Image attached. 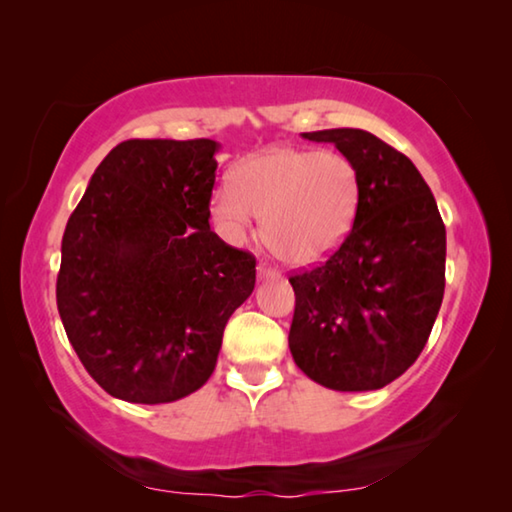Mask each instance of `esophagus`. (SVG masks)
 <instances>
[{"label":"esophagus","instance_id":"1","mask_svg":"<svg viewBox=\"0 0 512 512\" xmlns=\"http://www.w3.org/2000/svg\"><path fill=\"white\" fill-rule=\"evenodd\" d=\"M257 276H259V280H276V278H280V273L276 269H271L269 264H259Z\"/></svg>","mask_w":512,"mask_h":512}]
</instances>
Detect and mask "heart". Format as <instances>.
<instances>
[{"instance_id": "b5f03b06", "label": "heart", "mask_w": 512, "mask_h": 512, "mask_svg": "<svg viewBox=\"0 0 512 512\" xmlns=\"http://www.w3.org/2000/svg\"><path fill=\"white\" fill-rule=\"evenodd\" d=\"M361 204L356 165L338 151L269 147L236 167L234 186L216 190L211 216L227 241L246 243L255 216L264 241L294 266L322 262L345 241Z\"/></svg>"}]
</instances>
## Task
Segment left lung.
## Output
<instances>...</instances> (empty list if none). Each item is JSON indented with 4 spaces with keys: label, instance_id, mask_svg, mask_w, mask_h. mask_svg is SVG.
<instances>
[{
    "label": "left lung",
    "instance_id": "8db88e82",
    "mask_svg": "<svg viewBox=\"0 0 512 512\" xmlns=\"http://www.w3.org/2000/svg\"><path fill=\"white\" fill-rule=\"evenodd\" d=\"M356 165L361 204L352 232L317 269L289 278L296 294L289 352L333 391H377L398 379L439 315L446 227L411 160L361 128L303 133Z\"/></svg>",
    "mask_w": 512,
    "mask_h": 512
}]
</instances>
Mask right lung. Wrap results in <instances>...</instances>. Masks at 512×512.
<instances>
[{
    "mask_svg": "<svg viewBox=\"0 0 512 512\" xmlns=\"http://www.w3.org/2000/svg\"><path fill=\"white\" fill-rule=\"evenodd\" d=\"M213 140H126L66 223L57 308L87 372L112 398L163 404L207 384L255 257L211 232Z\"/></svg>",
    "mask_w": 512,
    "mask_h": 512,
    "instance_id": "1",
    "label": "right lung"
}]
</instances>
